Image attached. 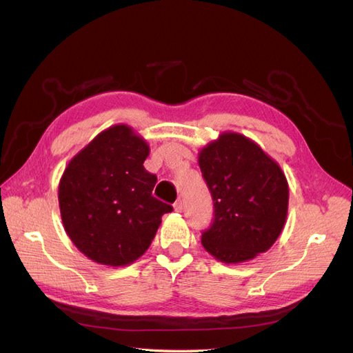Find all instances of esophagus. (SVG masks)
<instances>
[{"mask_svg":"<svg viewBox=\"0 0 353 353\" xmlns=\"http://www.w3.org/2000/svg\"><path fill=\"white\" fill-rule=\"evenodd\" d=\"M174 209H175V212H183V201H181V200H176L175 201V205H174Z\"/></svg>","mask_w":353,"mask_h":353,"instance_id":"esophagus-1","label":"esophagus"}]
</instances>
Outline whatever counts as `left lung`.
<instances>
[{"label":"left lung","instance_id":"1","mask_svg":"<svg viewBox=\"0 0 353 353\" xmlns=\"http://www.w3.org/2000/svg\"><path fill=\"white\" fill-rule=\"evenodd\" d=\"M215 218L201 244L223 263H241L271 249L284 228L288 183L280 165L239 132H222L199 152Z\"/></svg>","mask_w":353,"mask_h":353}]
</instances>
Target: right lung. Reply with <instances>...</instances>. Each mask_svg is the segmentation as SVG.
Listing matches in <instances>:
<instances>
[{
    "label": "right lung",
    "instance_id": "obj_1",
    "mask_svg": "<svg viewBox=\"0 0 353 353\" xmlns=\"http://www.w3.org/2000/svg\"><path fill=\"white\" fill-rule=\"evenodd\" d=\"M148 153L141 135L117 123L74 154L60 178L63 227L95 263L119 268L140 259L172 210L152 194L157 178L144 169Z\"/></svg>",
    "mask_w": 353,
    "mask_h": 353
}]
</instances>
